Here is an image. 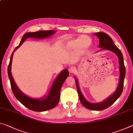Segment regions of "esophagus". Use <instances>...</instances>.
<instances>
[{
    "label": "esophagus",
    "mask_w": 133,
    "mask_h": 133,
    "mask_svg": "<svg viewBox=\"0 0 133 133\" xmlns=\"http://www.w3.org/2000/svg\"><path fill=\"white\" fill-rule=\"evenodd\" d=\"M69 71H70V73H75V71H76L75 67V66H71V67H69Z\"/></svg>",
    "instance_id": "1"
}]
</instances>
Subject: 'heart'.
Wrapping results in <instances>:
<instances>
[{"instance_id":"heart-1","label":"heart","mask_w":133,"mask_h":133,"mask_svg":"<svg viewBox=\"0 0 133 133\" xmlns=\"http://www.w3.org/2000/svg\"><path fill=\"white\" fill-rule=\"evenodd\" d=\"M91 39L90 38L86 35H82L77 38L71 40L67 43V47L71 49H76L81 48L82 49H86L90 45Z\"/></svg>"}]
</instances>
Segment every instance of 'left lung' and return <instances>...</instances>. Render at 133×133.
Instances as JSON below:
<instances>
[{
	"label": "left lung",
	"mask_w": 133,
	"mask_h": 133,
	"mask_svg": "<svg viewBox=\"0 0 133 133\" xmlns=\"http://www.w3.org/2000/svg\"><path fill=\"white\" fill-rule=\"evenodd\" d=\"M94 34L95 35L98 37V38L99 39V44L98 46L99 47L102 48V49L109 50V51L114 52L116 55L118 56V57L120 72L118 85L117 89H116L114 93L111 96L108 97L105 101L99 103H91L88 102V101H86L85 97L83 96L82 92L80 90L79 84H78L77 80L76 77L75 80L78 95H79L80 101H81L82 104L85 108L90 109V110L102 111L105 109L108 108L111 105H112L117 100V99L119 98L120 95H121V94H122V92H123V90L124 78H125V66H124L123 54H122L119 48L114 43L111 38L108 34H107L106 33L102 32H96Z\"/></svg>",
	"instance_id": "left-lung-1"
}]
</instances>
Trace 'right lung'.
<instances>
[{
	"instance_id": "1",
	"label": "right lung",
	"mask_w": 133,
	"mask_h": 133,
	"mask_svg": "<svg viewBox=\"0 0 133 133\" xmlns=\"http://www.w3.org/2000/svg\"><path fill=\"white\" fill-rule=\"evenodd\" d=\"M55 32V31L54 30L39 31L34 32H27L24 35L20 44H19L18 47L15 48L14 51L19 47L28 38L42 39L51 36ZM14 52H12L11 57H10V62L8 68V73L12 92L16 98L25 107L34 111L42 112V111H45L54 108L58 104L59 99H60V90L66 78L69 76V73L68 70L67 69H64L58 75L52 83L49 93L47 96L41 99L31 98V97L25 95L24 93L21 91L18 86H16L10 71H11V64Z\"/></svg>"
}]
</instances>
